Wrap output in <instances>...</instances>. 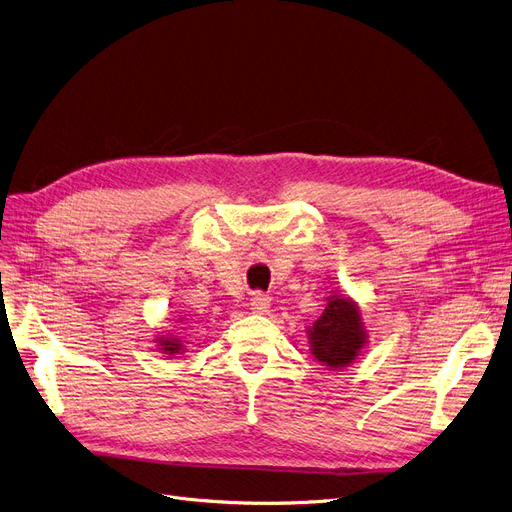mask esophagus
<instances>
[{"instance_id":"obj_1","label":"esophagus","mask_w":512,"mask_h":512,"mask_svg":"<svg viewBox=\"0 0 512 512\" xmlns=\"http://www.w3.org/2000/svg\"><path fill=\"white\" fill-rule=\"evenodd\" d=\"M270 305H272V299H270L268 295L253 293V297H251V309L255 311V314H268Z\"/></svg>"}]
</instances>
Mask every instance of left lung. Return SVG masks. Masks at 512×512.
Segmentation results:
<instances>
[{
    "mask_svg": "<svg viewBox=\"0 0 512 512\" xmlns=\"http://www.w3.org/2000/svg\"><path fill=\"white\" fill-rule=\"evenodd\" d=\"M322 316L307 328L309 351L314 358L330 370L347 368L358 360L368 343L360 307L345 295L326 297Z\"/></svg>",
    "mask_w": 512,
    "mask_h": 512,
    "instance_id": "left-lung-1",
    "label": "left lung"
}]
</instances>
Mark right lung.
Instances as JSON below:
<instances>
[{
	"label": "right lung",
	"mask_w": 512,
	"mask_h": 512,
	"mask_svg": "<svg viewBox=\"0 0 512 512\" xmlns=\"http://www.w3.org/2000/svg\"><path fill=\"white\" fill-rule=\"evenodd\" d=\"M157 347L161 353H165L167 358H177V355H182L186 351L184 341L180 339V332H165V335L157 337Z\"/></svg>",
	"instance_id": "add662e5"
}]
</instances>
